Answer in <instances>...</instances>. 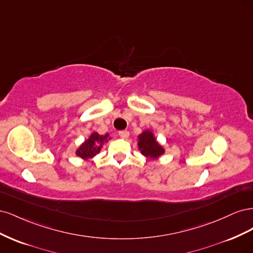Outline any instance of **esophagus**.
<instances>
[{
	"label": "esophagus",
	"instance_id": "esophagus-1",
	"mask_svg": "<svg viewBox=\"0 0 253 253\" xmlns=\"http://www.w3.org/2000/svg\"><path fill=\"white\" fill-rule=\"evenodd\" d=\"M118 134H119V136L121 137V138H124V139H127L128 136H129L128 131H120Z\"/></svg>",
	"mask_w": 253,
	"mask_h": 253
}]
</instances>
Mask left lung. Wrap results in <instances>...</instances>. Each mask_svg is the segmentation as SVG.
Segmentation results:
<instances>
[{"label":"left lung","mask_w":253,"mask_h":253,"mask_svg":"<svg viewBox=\"0 0 253 253\" xmlns=\"http://www.w3.org/2000/svg\"><path fill=\"white\" fill-rule=\"evenodd\" d=\"M138 149L143 156L151 159H156L165 153V149L157 142L154 134L150 129L143 131L138 136Z\"/></svg>","instance_id":"left-lung-1"}]
</instances>
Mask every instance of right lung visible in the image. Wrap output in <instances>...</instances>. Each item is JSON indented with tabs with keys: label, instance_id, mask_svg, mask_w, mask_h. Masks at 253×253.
I'll use <instances>...</instances> for the list:
<instances>
[{
	"label": "right lung",
	"instance_id": "right-lung-1",
	"mask_svg": "<svg viewBox=\"0 0 253 253\" xmlns=\"http://www.w3.org/2000/svg\"><path fill=\"white\" fill-rule=\"evenodd\" d=\"M109 139H111L109 134L99 135L96 132L91 133L88 138L76 151V155L81 157L84 160L93 158L101 151L102 145L104 144V142H108Z\"/></svg>",
	"mask_w": 253,
	"mask_h": 253
}]
</instances>
